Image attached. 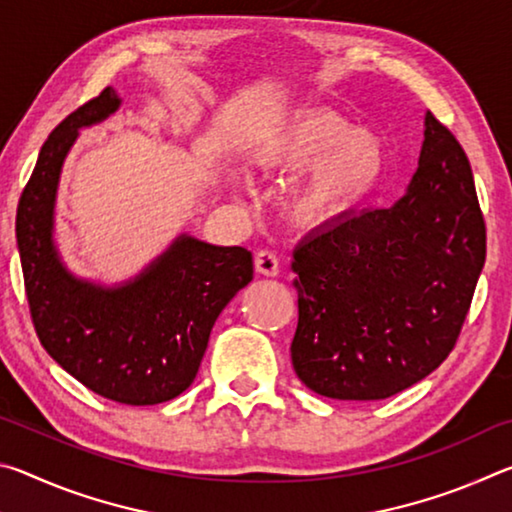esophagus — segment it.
I'll use <instances>...</instances> for the list:
<instances>
[{"label": "esophagus", "mask_w": 512, "mask_h": 512, "mask_svg": "<svg viewBox=\"0 0 512 512\" xmlns=\"http://www.w3.org/2000/svg\"><path fill=\"white\" fill-rule=\"evenodd\" d=\"M255 268L257 273H262L266 277H275L280 273V259H277L273 250H259L255 255Z\"/></svg>", "instance_id": "34e87169"}]
</instances>
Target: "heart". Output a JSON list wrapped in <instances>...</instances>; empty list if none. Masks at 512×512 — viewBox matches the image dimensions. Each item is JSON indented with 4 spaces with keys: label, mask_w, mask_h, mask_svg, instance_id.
I'll list each match as a JSON object with an SVG mask.
<instances>
[{
    "label": "heart",
    "mask_w": 512,
    "mask_h": 512,
    "mask_svg": "<svg viewBox=\"0 0 512 512\" xmlns=\"http://www.w3.org/2000/svg\"><path fill=\"white\" fill-rule=\"evenodd\" d=\"M257 167L293 173L310 167L298 189L302 212L329 216L348 212L375 192L386 173L388 151L377 133L325 108L293 110L255 146Z\"/></svg>",
    "instance_id": "obj_1"
}]
</instances>
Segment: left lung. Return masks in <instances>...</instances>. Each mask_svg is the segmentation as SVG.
I'll use <instances>...</instances> for the list:
<instances>
[{
  "label": "left lung",
  "instance_id": "1",
  "mask_svg": "<svg viewBox=\"0 0 512 512\" xmlns=\"http://www.w3.org/2000/svg\"><path fill=\"white\" fill-rule=\"evenodd\" d=\"M483 264L470 160L427 112L400 201L339 216L293 250V370L332 400H386L418 384L456 345Z\"/></svg>",
  "mask_w": 512,
  "mask_h": 512
}]
</instances>
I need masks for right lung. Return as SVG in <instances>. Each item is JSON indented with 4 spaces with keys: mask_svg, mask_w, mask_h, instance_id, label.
I'll list each match as a JSON object with an SVG mask.
<instances>
[{
    "mask_svg": "<svg viewBox=\"0 0 512 512\" xmlns=\"http://www.w3.org/2000/svg\"><path fill=\"white\" fill-rule=\"evenodd\" d=\"M119 103L106 88L51 131L17 203L15 235L33 327L49 357L106 400L149 406L192 384L216 318L253 280V255L180 235L119 287L67 271L54 244L60 169L81 128Z\"/></svg>",
    "mask_w": 512,
    "mask_h": 512,
    "instance_id": "1",
    "label": "right lung"
}]
</instances>
